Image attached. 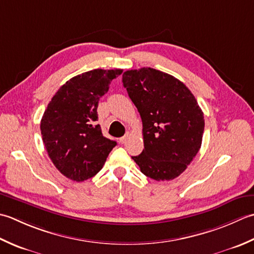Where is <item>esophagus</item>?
Masks as SVG:
<instances>
[{
  "label": "esophagus",
  "mask_w": 254,
  "mask_h": 254,
  "mask_svg": "<svg viewBox=\"0 0 254 254\" xmlns=\"http://www.w3.org/2000/svg\"><path fill=\"white\" fill-rule=\"evenodd\" d=\"M129 137H130V133L127 132V133L125 134V136L122 137V138H120V142H121V143H125V142L128 140V138H129Z\"/></svg>",
  "instance_id": "1"
}]
</instances>
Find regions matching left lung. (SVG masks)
<instances>
[{"mask_svg": "<svg viewBox=\"0 0 254 254\" xmlns=\"http://www.w3.org/2000/svg\"><path fill=\"white\" fill-rule=\"evenodd\" d=\"M123 83L142 121L144 149L132 157L156 181L178 178L201 146L204 114L183 82L152 68L124 72Z\"/></svg>", "mask_w": 254, "mask_h": 254, "instance_id": "left-lung-1", "label": "left lung"}]
</instances>
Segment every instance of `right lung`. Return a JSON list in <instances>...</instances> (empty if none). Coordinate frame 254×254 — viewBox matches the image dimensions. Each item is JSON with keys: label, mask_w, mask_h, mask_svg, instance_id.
Masks as SVG:
<instances>
[{"label": "right lung", "mask_w": 254, "mask_h": 254, "mask_svg": "<svg viewBox=\"0 0 254 254\" xmlns=\"http://www.w3.org/2000/svg\"><path fill=\"white\" fill-rule=\"evenodd\" d=\"M122 69H95L72 77L57 91L40 122L48 156L72 181L82 182L100 172L116 146L96 125L100 98Z\"/></svg>", "instance_id": "add662e5"}]
</instances>
